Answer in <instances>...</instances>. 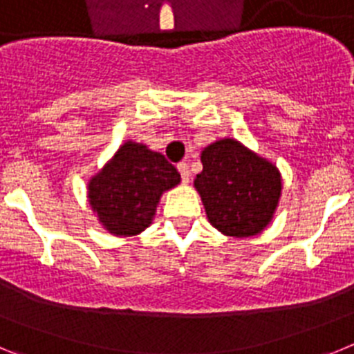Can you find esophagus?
I'll list each match as a JSON object with an SVG mask.
<instances>
[{
	"mask_svg": "<svg viewBox=\"0 0 354 354\" xmlns=\"http://www.w3.org/2000/svg\"><path fill=\"white\" fill-rule=\"evenodd\" d=\"M177 170L180 171V177H183V183L184 184H187L189 183V177H192V175H189V167H187V162H179V165H177Z\"/></svg>",
	"mask_w": 354,
	"mask_h": 354,
	"instance_id": "esophagus-1",
	"label": "esophagus"
}]
</instances>
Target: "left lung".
<instances>
[{
    "mask_svg": "<svg viewBox=\"0 0 354 354\" xmlns=\"http://www.w3.org/2000/svg\"><path fill=\"white\" fill-rule=\"evenodd\" d=\"M200 161L202 171L193 186L209 223L237 239L264 232L282 196V174L277 165L236 138L209 143Z\"/></svg>",
    "mask_w": 354,
    "mask_h": 354,
    "instance_id": "obj_1",
    "label": "left lung"
}]
</instances>
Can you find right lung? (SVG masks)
<instances>
[{
	"mask_svg": "<svg viewBox=\"0 0 354 354\" xmlns=\"http://www.w3.org/2000/svg\"><path fill=\"white\" fill-rule=\"evenodd\" d=\"M180 183L165 156L126 140L86 184V198L111 236H138L152 225L162 193Z\"/></svg>",
	"mask_w": 354,
	"mask_h": 354,
	"instance_id": "right-lung-1",
	"label": "right lung"
}]
</instances>
